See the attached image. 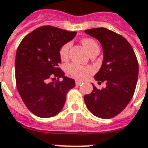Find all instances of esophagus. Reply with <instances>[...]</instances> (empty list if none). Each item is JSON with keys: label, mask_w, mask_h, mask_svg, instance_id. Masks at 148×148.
Segmentation results:
<instances>
[{"label": "esophagus", "mask_w": 148, "mask_h": 148, "mask_svg": "<svg viewBox=\"0 0 148 148\" xmlns=\"http://www.w3.org/2000/svg\"><path fill=\"white\" fill-rule=\"evenodd\" d=\"M75 83H76L77 86H80V85H82V84L83 83V82H82V81H79V80H76L75 81Z\"/></svg>", "instance_id": "34e87169"}]
</instances>
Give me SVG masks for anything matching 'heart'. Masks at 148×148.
<instances>
[{"label": "heart", "mask_w": 148, "mask_h": 148, "mask_svg": "<svg viewBox=\"0 0 148 148\" xmlns=\"http://www.w3.org/2000/svg\"><path fill=\"white\" fill-rule=\"evenodd\" d=\"M82 42L88 53L91 52L94 49L99 48L97 43L91 39H85L82 40ZM71 46V42H66L65 44L62 46L60 51H59V56L62 60H64L68 57L69 50H70ZM91 71H92V69L90 67L84 66L77 64V63H70L66 66V71L68 72V74H71V76L76 77V78H84L86 76L87 73H89Z\"/></svg>", "instance_id": "obj_1"}]
</instances>
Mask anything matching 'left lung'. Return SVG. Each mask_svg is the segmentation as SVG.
I'll return each mask as SVG.
<instances>
[{"label":"left lung","instance_id":"1","mask_svg":"<svg viewBox=\"0 0 148 148\" xmlns=\"http://www.w3.org/2000/svg\"><path fill=\"white\" fill-rule=\"evenodd\" d=\"M85 32L101 44L103 62L94 79L106 83L101 90L93 84L92 93L84 97L85 103L92 114L110 119L123 111L133 97L139 74L136 56L125 38L107 28L88 29Z\"/></svg>","mask_w":148,"mask_h":148}]
</instances>
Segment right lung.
Returning a JSON list of instances; mask_svg holds the SVG:
<instances>
[{"instance_id": "obj_1", "label": "right lung", "mask_w": 148, "mask_h": 148, "mask_svg": "<svg viewBox=\"0 0 148 148\" xmlns=\"http://www.w3.org/2000/svg\"><path fill=\"white\" fill-rule=\"evenodd\" d=\"M76 32L52 26H42L27 35L18 47L15 62L16 82L23 101L33 114L52 117L61 111L68 91L75 86L58 67L59 51ZM52 78L55 82L49 83ZM62 78V81L56 79Z\"/></svg>"}]
</instances>
